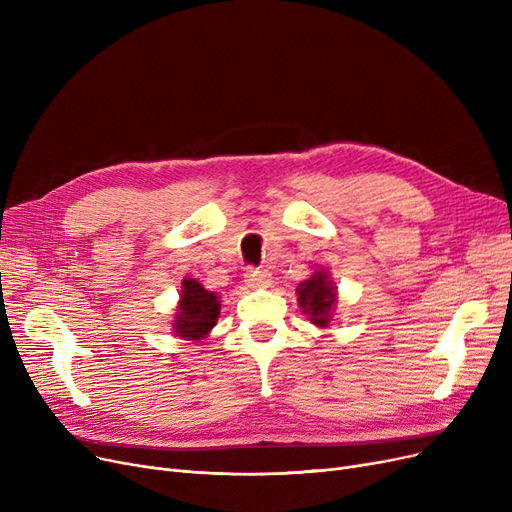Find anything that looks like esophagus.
I'll return each mask as SVG.
<instances>
[{
    "mask_svg": "<svg viewBox=\"0 0 512 512\" xmlns=\"http://www.w3.org/2000/svg\"><path fill=\"white\" fill-rule=\"evenodd\" d=\"M245 282L251 286V288H267L272 284V274L267 270H249L245 274Z\"/></svg>",
    "mask_w": 512,
    "mask_h": 512,
    "instance_id": "1",
    "label": "esophagus"
}]
</instances>
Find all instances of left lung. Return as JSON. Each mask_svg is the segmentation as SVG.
<instances>
[{
  "label": "left lung",
  "instance_id": "left-lung-1",
  "mask_svg": "<svg viewBox=\"0 0 512 512\" xmlns=\"http://www.w3.org/2000/svg\"><path fill=\"white\" fill-rule=\"evenodd\" d=\"M299 301L315 326H328L332 305L336 303V292L324 272H317L311 280L299 286Z\"/></svg>",
  "mask_w": 512,
  "mask_h": 512
}]
</instances>
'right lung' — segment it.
Wrapping results in <instances>:
<instances>
[{"mask_svg":"<svg viewBox=\"0 0 512 512\" xmlns=\"http://www.w3.org/2000/svg\"><path fill=\"white\" fill-rule=\"evenodd\" d=\"M220 315V301L197 280H184L180 307L176 315V334L188 340H199L209 334Z\"/></svg>","mask_w":512,"mask_h":512,"instance_id":"right-lung-1","label":"right lung"}]
</instances>
